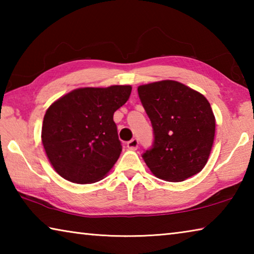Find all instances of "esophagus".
Returning <instances> with one entry per match:
<instances>
[{"instance_id": "obj_1", "label": "esophagus", "mask_w": 254, "mask_h": 254, "mask_svg": "<svg viewBox=\"0 0 254 254\" xmlns=\"http://www.w3.org/2000/svg\"><path fill=\"white\" fill-rule=\"evenodd\" d=\"M127 145L130 150H136L137 145H139V141H137V139H132V140L128 141Z\"/></svg>"}]
</instances>
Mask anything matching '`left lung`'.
Masks as SVG:
<instances>
[{
  "label": "left lung",
  "mask_w": 254,
  "mask_h": 254,
  "mask_svg": "<svg viewBox=\"0 0 254 254\" xmlns=\"http://www.w3.org/2000/svg\"><path fill=\"white\" fill-rule=\"evenodd\" d=\"M151 121L154 141L142 158L151 173L166 182H184L207 163L214 143L215 117L199 92L176 80L137 87Z\"/></svg>",
  "instance_id": "left-lung-1"
}]
</instances>
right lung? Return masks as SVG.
<instances>
[{
	"label": "right lung",
	"mask_w": 254,
	"mask_h": 254,
	"mask_svg": "<svg viewBox=\"0 0 254 254\" xmlns=\"http://www.w3.org/2000/svg\"><path fill=\"white\" fill-rule=\"evenodd\" d=\"M131 91L130 85L77 88L48 107L41 140L56 173L75 184L109 174L122 151L113 115Z\"/></svg>",
	"instance_id": "add662e5"
}]
</instances>
